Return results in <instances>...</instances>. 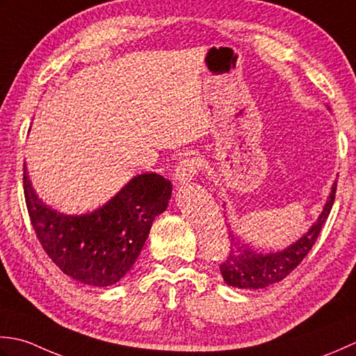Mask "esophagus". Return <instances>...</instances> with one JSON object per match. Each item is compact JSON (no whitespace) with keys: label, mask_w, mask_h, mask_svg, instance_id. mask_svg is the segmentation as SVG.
I'll return each instance as SVG.
<instances>
[{"label":"esophagus","mask_w":356,"mask_h":356,"mask_svg":"<svg viewBox=\"0 0 356 356\" xmlns=\"http://www.w3.org/2000/svg\"><path fill=\"white\" fill-rule=\"evenodd\" d=\"M201 168V159L198 156H188L183 158L177 164L175 172H173V178H175L177 184H187L191 183L193 177L197 175Z\"/></svg>","instance_id":"1"}]
</instances>
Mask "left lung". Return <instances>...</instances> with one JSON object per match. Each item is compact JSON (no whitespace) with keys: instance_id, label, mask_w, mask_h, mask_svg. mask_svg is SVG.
I'll use <instances>...</instances> for the list:
<instances>
[{"instance_id":"obj_1","label":"left lung","mask_w":356,"mask_h":356,"mask_svg":"<svg viewBox=\"0 0 356 356\" xmlns=\"http://www.w3.org/2000/svg\"><path fill=\"white\" fill-rule=\"evenodd\" d=\"M337 193V181L332 186V192L325 201L324 209L318 220L314 222L307 234H304L298 241L290 244L289 248L280 252L263 253L252 249L249 244L241 241V238L229 235V252L226 259L220 266L224 281L232 287L238 289H264L284 280L287 275L295 270L301 261L306 258L312 245L315 244L318 235L324 226L325 220L332 210Z\"/></svg>"}]
</instances>
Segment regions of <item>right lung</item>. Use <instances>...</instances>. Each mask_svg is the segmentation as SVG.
Masks as SVG:
<instances>
[{
  "label": "right lung",
  "mask_w": 356,
  "mask_h": 356,
  "mask_svg": "<svg viewBox=\"0 0 356 356\" xmlns=\"http://www.w3.org/2000/svg\"><path fill=\"white\" fill-rule=\"evenodd\" d=\"M24 198L42 249L74 280L95 287L118 282L132 269L152 222L168 209L172 184L158 173H141L86 215L60 213L32 187L24 165Z\"/></svg>",
  "instance_id": "right-lung-1"
}]
</instances>
